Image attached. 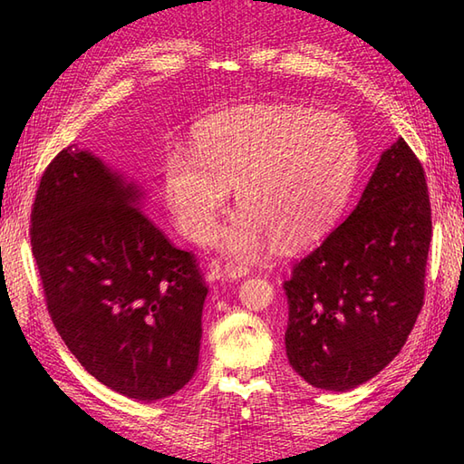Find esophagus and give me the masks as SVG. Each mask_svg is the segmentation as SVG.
I'll return each mask as SVG.
<instances>
[{
    "label": "esophagus",
    "mask_w": 464,
    "mask_h": 464,
    "mask_svg": "<svg viewBox=\"0 0 464 464\" xmlns=\"http://www.w3.org/2000/svg\"><path fill=\"white\" fill-rule=\"evenodd\" d=\"M221 275L227 279H243L249 275V267L247 263H227L221 269Z\"/></svg>",
    "instance_id": "1"
}]
</instances>
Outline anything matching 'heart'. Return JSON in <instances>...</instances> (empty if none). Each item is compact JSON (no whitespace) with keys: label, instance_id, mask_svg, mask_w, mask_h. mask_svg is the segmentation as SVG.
I'll use <instances>...</instances> for the list:
<instances>
[{"label":"heart","instance_id":"b5f03b06","mask_svg":"<svg viewBox=\"0 0 464 464\" xmlns=\"http://www.w3.org/2000/svg\"><path fill=\"white\" fill-rule=\"evenodd\" d=\"M362 147L347 117L295 105H253L205 121L189 145L163 153L165 199L193 241L213 235L235 187L241 209L219 233L231 255L253 257L271 239L321 235L349 201Z\"/></svg>","mask_w":464,"mask_h":464}]
</instances>
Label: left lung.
I'll list each match as a JSON object with an SVG mask.
<instances>
[{
	"instance_id": "left-lung-1",
	"label": "left lung",
	"mask_w": 464,
	"mask_h": 464,
	"mask_svg": "<svg viewBox=\"0 0 464 464\" xmlns=\"http://www.w3.org/2000/svg\"><path fill=\"white\" fill-rule=\"evenodd\" d=\"M432 237L425 169L399 137L357 207L283 283L291 367L324 391H351L397 357L425 299Z\"/></svg>"
}]
</instances>
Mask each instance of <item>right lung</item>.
<instances>
[{
	"instance_id": "right-lung-1",
	"label": "right lung",
	"mask_w": 464,
	"mask_h": 464,
	"mask_svg": "<svg viewBox=\"0 0 464 464\" xmlns=\"http://www.w3.org/2000/svg\"><path fill=\"white\" fill-rule=\"evenodd\" d=\"M141 199L140 185L69 145L39 181L29 235L67 349L105 387L151 402L197 371L207 287Z\"/></svg>"
}]
</instances>
